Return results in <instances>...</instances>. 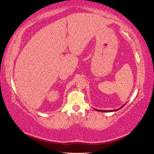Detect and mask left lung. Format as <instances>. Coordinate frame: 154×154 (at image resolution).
<instances>
[{
    "label": "left lung",
    "mask_w": 154,
    "mask_h": 154,
    "mask_svg": "<svg viewBox=\"0 0 154 154\" xmlns=\"http://www.w3.org/2000/svg\"><path fill=\"white\" fill-rule=\"evenodd\" d=\"M125 105V104H124ZM124 105L123 106H122L121 108H119V109H116V110H110V111H107V110H99V109H95L96 111H102V112H112V111H118V110H119V109H121L122 107H123L124 106Z\"/></svg>",
    "instance_id": "obj_1"
}]
</instances>
